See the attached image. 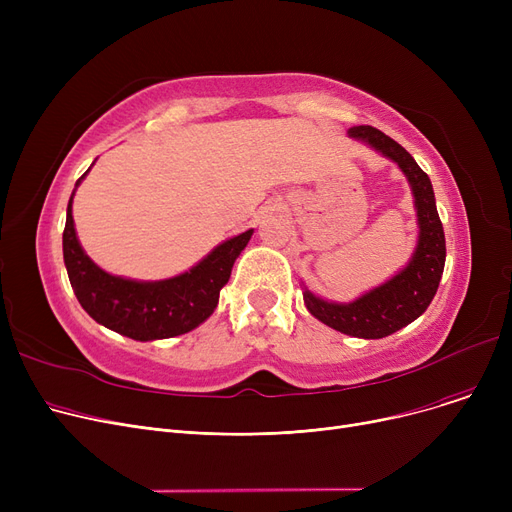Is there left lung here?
Masks as SVG:
<instances>
[{
  "mask_svg": "<svg viewBox=\"0 0 512 512\" xmlns=\"http://www.w3.org/2000/svg\"><path fill=\"white\" fill-rule=\"evenodd\" d=\"M348 134L396 161L402 174L407 176L417 209V247L405 270L353 303H330L315 297L309 290L303 292V299L309 313L321 324L348 336L371 340L390 336L409 326L429 307L444 272L446 240L432 180L417 166L411 153L373 126H353L348 128Z\"/></svg>",
  "mask_w": 512,
  "mask_h": 512,
  "instance_id": "1",
  "label": "left lung"
}]
</instances>
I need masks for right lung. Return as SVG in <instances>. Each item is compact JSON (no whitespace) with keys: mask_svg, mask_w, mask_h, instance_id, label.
<instances>
[{"mask_svg":"<svg viewBox=\"0 0 512 512\" xmlns=\"http://www.w3.org/2000/svg\"><path fill=\"white\" fill-rule=\"evenodd\" d=\"M87 174L78 178L76 186ZM74 195V193H72ZM253 230L215 247L193 270L159 282H137L103 272L80 247L72 220V197L66 211L64 263L76 299L97 324L132 340L172 338L195 330L218 307L220 290L232 265L247 247Z\"/></svg>","mask_w":512,"mask_h":512,"instance_id":"obj_1","label":"right lung"}]
</instances>
